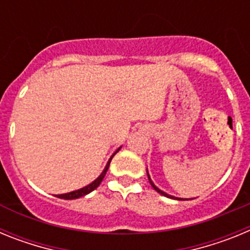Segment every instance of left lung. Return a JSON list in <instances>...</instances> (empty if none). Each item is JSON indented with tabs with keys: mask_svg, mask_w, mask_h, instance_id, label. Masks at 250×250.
Masks as SVG:
<instances>
[{
	"mask_svg": "<svg viewBox=\"0 0 250 250\" xmlns=\"http://www.w3.org/2000/svg\"><path fill=\"white\" fill-rule=\"evenodd\" d=\"M147 178H149V182H150V184H151V187H152V188H154V189H155V190H156V191H158V193H160V194H161V195H164V196H167V198H173V199H176V198H174V196H170V195H167V193H164V191H161V190H160V189H158V188H156V187H155V185L152 184V182H151V179H150L149 174H147Z\"/></svg>",
	"mask_w": 250,
	"mask_h": 250,
	"instance_id": "8db88e82",
	"label": "left lung"
}]
</instances>
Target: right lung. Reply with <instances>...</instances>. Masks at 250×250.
Segmentation results:
<instances>
[{
	"instance_id": "obj_1",
	"label": "right lung",
	"mask_w": 250,
	"mask_h": 250,
	"mask_svg": "<svg viewBox=\"0 0 250 250\" xmlns=\"http://www.w3.org/2000/svg\"><path fill=\"white\" fill-rule=\"evenodd\" d=\"M116 152H118V151H116ZM116 152H115V154H116ZM115 154H114V155H115ZM114 155H112V156H114ZM112 156H111V158H110L109 163H107V165H106V167H105V170H104V171H103V174H101V175L99 176V178L96 179L95 182H92L91 184H89V185H87V187L83 188V189H79V190H75V191H71V193L61 194V195H57V198H60V199H66V200L77 199V198H80V196H83V195H86V194L91 193L92 190H95V189H96V188H98L99 185H100V183L103 182L104 176H105L106 171H107V169H109V165H110V163H111Z\"/></svg>"
}]
</instances>
